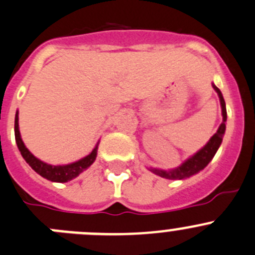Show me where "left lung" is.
<instances>
[{
  "instance_id": "obj_1",
  "label": "left lung",
  "mask_w": 255,
  "mask_h": 255,
  "mask_svg": "<svg viewBox=\"0 0 255 255\" xmlns=\"http://www.w3.org/2000/svg\"><path fill=\"white\" fill-rule=\"evenodd\" d=\"M214 90L218 93L220 99V105H222V113H223V123L220 124L219 129L212 136V139L208 141V144L203 147L202 150H199L195 155L190 157V159L186 160L183 165L179 166L178 169H174V170H159V169H151L152 173H155L156 175L161 176V178L169 179V180H178V179H185L189 176L194 175V174L199 173L200 170L205 168L210 162V160L214 157L215 152L219 149L220 144H222L223 135L225 132V121H227V109H225V101L223 99L222 93L217 86H213Z\"/></svg>"
}]
</instances>
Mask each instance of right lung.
<instances>
[{"label": "right lung", "instance_id": "1", "mask_svg": "<svg viewBox=\"0 0 255 255\" xmlns=\"http://www.w3.org/2000/svg\"><path fill=\"white\" fill-rule=\"evenodd\" d=\"M14 137H16V144L18 146V150L21 151V155H22L23 159L26 160L28 165L45 179L51 181H57V183H66V181L76 178L79 174L86 170L95 161L96 155H98V146H96L84 159L79 160L76 162H72V164H69V165L55 166L41 161V160H38L37 157H35L28 151V149L25 146L22 139H21L20 130H18V113H16V118H14Z\"/></svg>", "mask_w": 255, "mask_h": 255}]
</instances>
